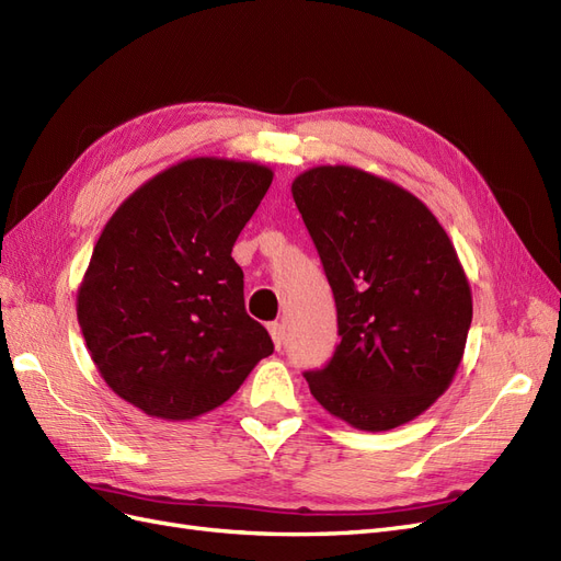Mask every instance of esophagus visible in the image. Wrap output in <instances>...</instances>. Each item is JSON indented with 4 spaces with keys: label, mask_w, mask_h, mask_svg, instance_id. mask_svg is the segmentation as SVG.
<instances>
[{
    "label": "esophagus",
    "mask_w": 561,
    "mask_h": 561,
    "mask_svg": "<svg viewBox=\"0 0 561 561\" xmlns=\"http://www.w3.org/2000/svg\"><path fill=\"white\" fill-rule=\"evenodd\" d=\"M268 332H271V339H274L276 348H280V346H283V339H285V328L280 325V322H271Z\"/></svg>",
    "instance_id": "esophagus-1"
}]
</instances>
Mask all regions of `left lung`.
<instances>
[{
    "label": "left lung",
    "mask_w": 561,
    "mask_h": 561,
    "mask_svg": "<svg viewBox=\"0 0 561 561\" xmlns=\"http://www.w3.org/2000/svg\"><path fill=\"white\" fill-rule=\"evenodd\" d=\"M293 198L325 268L342 342L311 396L360 431L416 419L449 388L472 320L470 285L447 231L402 186L318 165Z\"/></svg>",
    "instance_id": "1"
}]
</instances>
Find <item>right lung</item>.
I'll return each instance as SVG.
<instances>
[{
    "instance_id": "obj_1",
    "label": "right lung",
    "mask_w": 561,
    "mask_h": 561,
    "mask_svg": "<svg viewBox=\"0 0 561 561\" xmlns=\"http://www.w3.org/2000/svg\"><path fill=\"white\" fill-rule=\"evenodd\" d=\"M271 180L260 163L186 159L133 192L100 233L77 318L100 377L145 414H206L274 353L231 257Z\"/></svg>"
}]
</instances>
